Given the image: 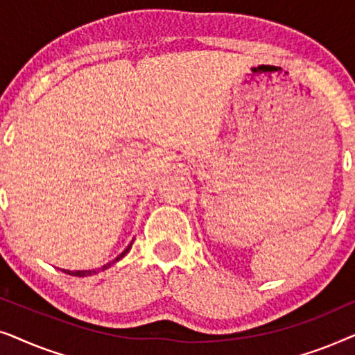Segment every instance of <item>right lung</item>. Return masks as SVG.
Returning <instances> with one entry per match:
<instances>
[{
    "label": "right lung",
    "instance_id": "1",
    "mask_svg": "<svg viewBox=\"0 0 355 355\" xmlns=\"http://www.w3.org/2000/svg\"><path fill=\"white\" fill-rule=\"evenodd\" d=\"M130 247H132V242H130V244H129L128 247H125V250L123 252V254H119L118 257H116V259H114L113 261H110V263L103 265V266H101V268H96V270H82V271H80V270H77V271H71V270H62V271H64V273H67V275H71V276H79V278H84V276H90V275H96V273H98V271H105L106 268H110L111 265L116 263V261L123 259V257H124L125 254H128V252L130 250Z\"/></svg>",
    "mask_w": 355,
    "mask_h": 355
}]
</instances>
